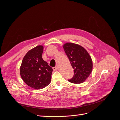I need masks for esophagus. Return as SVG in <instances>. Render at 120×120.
Here are the masks:
<instances>
[{"label": "esophagus", "mask_w": 120, "mask_h": 120, "mask_svg": "<svg viewBox=\"0 0 120 120\" xmlns=\"http://www.w3.org/2000/svg\"><path fill=\"white\" fill-rule=\"evenodd\" d=\"M52 69H53V71H57V67H53L52 68Z\"/></svg>", "instance_id": "esophagus-1"}]
</instances>
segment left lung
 I'll return each instance as SVG.
<instances>
[{
    "label": "left lung",
    "mask_w": 120,
    "mask_h": 120,
    "mask_svg": "<svg viewBox=\"0 0 120 120\" xmlns=\"http://www.w3.org/2000/svg\"><path fill=\"white\" fill-rule=\"evenodd\" d=\"M63 48L74 69L73 77L68 81L74 83L84 82L93 69V61L89 53L82 46L73 43H65Z\"/></svg>",
    "instance_id": "8db88e82"
}]
</instances>
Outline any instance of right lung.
I'll list each match as a JSON object with an SVG mask.
<instances>
[{"instance_id": "add662e5", "label": "right lung", "mask_w": 120, "mask_h": 120, "mask_svg": "<svg viewBox=\"0 0 120 120\" xmlns=\"http://www.w3.org/2000/svg\"><path fill=\"white\" fill-rule=\"evenodd\" d=\"M43 46H37L24 56L20 74L24 82L31 88L39 90L48 86L51 81L53 70L42 58Z\"/></svg>"}]
</instances>
